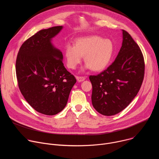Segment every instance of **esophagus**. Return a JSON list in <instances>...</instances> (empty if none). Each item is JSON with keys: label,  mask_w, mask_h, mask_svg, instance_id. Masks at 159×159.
Instances as JSON below:
<instances>
[{"label": "esophagus", "mask_w": 159, "mask_h": 159, "mask_svg": "<svg viewBox=\"0 0 159 159\" xmlns=\"http://www.w3.org/2000/svg\"><path fill=\"white\" fill-rule=\"evenodd\" d=\"M76 79H77V81L79 82H82V81H84L85 79V78L84 77H80V76H77Z\"/></svg>", "instance_id": "obj_1"}]
</instances>
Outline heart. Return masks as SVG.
<instances>
[{
	"instance_id": "1",
	"label": "heart",
	"mask_w": 159,
	"mask_h": 159,
	"mask_svg": "<svg viewBox=\"0 0 159 159\" xmlns=\"http://www.w3.org/2000/svg\"><path fill=\"white\" fill-rule=\"evenodd\" d=\"M114 53V46L109 39L98 36H90L77 39L75 45L68 43L64 50L67 66L75 69L80 63L82 57L86 63L85 69L94 72L104 70L110 63Z\"/></svg>"
}]
</instances>
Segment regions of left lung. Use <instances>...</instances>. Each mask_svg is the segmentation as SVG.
Wrapping results in <instances>:
<instances>
[{
  "mask_svg": "<svg viewBox=\"0 0 159 159\" xmlns=\"http://www.w3.org/2000/svg\"><path fill=\"white\" fill-rule=\"evenodd\" d=\"M123 31V43L115 60L97 75H90L92 103L104 116L118 114L137 95L145 74L142 52L130 34Z\"/></svg>",
  "mask_w": 159,
  "mask_h": 159,
  "instance_id": "left-lung-1",
  "label": "left lung"
}]
</instances>
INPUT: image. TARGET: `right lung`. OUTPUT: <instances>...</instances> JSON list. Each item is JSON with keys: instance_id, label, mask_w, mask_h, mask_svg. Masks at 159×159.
<instances>
[{"instance_id": "add662e5", "label": "right lung", "mask_w": 159, "mask_h": 159, "mask_svg": "<svg viewBox=\"0 0 159 159\" xmlns=\"http://www.w3.org/2000/svg\"><path fill=\"white\" fill-rule=\"evenodd\" d=\"M62 28L42 30L28 38L21 45L16 62L21 94L34 109L50 116L64 109L77 81L65 68L61 52L51 42Z\"/></svg>"}]
</instances>
